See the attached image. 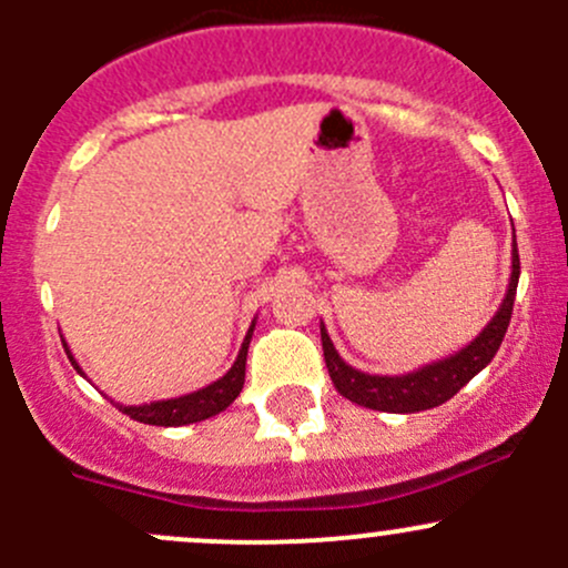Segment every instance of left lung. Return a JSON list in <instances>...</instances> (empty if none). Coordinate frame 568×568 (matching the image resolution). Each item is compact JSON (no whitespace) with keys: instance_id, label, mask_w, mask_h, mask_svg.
Segmentation results:
<instances>
[{"instance_id":"obj_1","label":"left lung","mask_w":568,"mask_h":568,"mask_svg":"<svg viewBox=\"0 0 568 568\" xmlns=\"http://www.w3.org/2000/svg\"><path fill=\"white\" fill-rule=\"evenodd\" d=\"M517 283L519 252L517 239H514L511 280H508L506 296H503L500 307H497V313L491 316L489 324H486L467 346L459 348L456 354H450V357L434 359V363L400 376L365 374V371L352 368V365L337 354V348L332 346L329 332H326L324 321H321V346H324V359L326 368H329L332 385H335V390L341 393L343 398L354 400V404L379 412H398V415H412V412L434 409V406L445 404V400L454 398L475 374H480V371L491 363L497 348H500L508 329V321H511Z\"/></svg>"}]
</instances>
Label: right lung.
Instances as JSON below:
<instances>
[{"instance_id":"right-lung-1","label":"right lung","mask_w":568,"mask_h":568,"mask_svg":"<svg viewBox=\"0 0 568 568\" xmlns=\"http://www.w3.org/2000/svg\"><path fill=\"white\" fill-rule=\"evenodd\" d=\"M252 329H255V321L250 324L247 335H244L242 348H239V357L236 363L231 365L225 376H220L216 382L211 385L200 387V390L186 393V395H178V398H164V400H151V404H114L123 415H129L131 420L136 423H148V426H189V423H200V420H209V417L220 415L225 412L233 400L239 398L244 387V371H247V348L252 341ZM65 346L68 359H71L73 368L84 376L82 365L77 363V357L71 354L68 343L62 341Z\"/></svg>"}]
</instances>
